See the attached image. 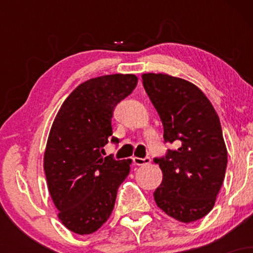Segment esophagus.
Instances as JSON below:
<instances>
[{"mask_svg": "<svg viewBox=\"0 0 253 253\" xmlns=\"http://www.w3.org/2000/svg\"><path fill=\"white\" fill-rule=\"evenodd\" d=\"M133 163L135 165H147L151 163L150 157H145V158H139V157H133Z\"/></svg>", "mask_w": 253, "mask_h": 253, "instance_id": "esophagus-1", "label": "esophagus"}]
</instances>
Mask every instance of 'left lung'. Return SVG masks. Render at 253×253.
Instances as JSON below:
<instances>
[{
	"label": "left lung",
	"instance_id": "left-lung-1",
	"mask_svg": "<svg viewBox=\"0 0 253 253\" xmlns=\"http://www.w3.org/2000/svg\"><path fill=\"white\" fill-rule=\"evenodd\" d=\"M141 78L163 124L164 141L178 145L153 159L163 172L155 201L178 221H196L214 207L225 178L227 150L219 117L195 84L165 74Z\"/></svg>",
	"mask_w": 253,
	"mask_h": 253
}]
</instances>
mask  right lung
Instances as JSON below:
<instances>
[{
	"label": "right lung",
	"instance_id": "add662e5",
	"mask_svg": "<svg viewBox=\"0 0 253 253\" xmlns=\"http://www.w3.org/2000/svg\"><path fill=\"white\" fill-rule=\"evenodd\" d=\"M134 75H107L86 81L69 95L52 124L43 170L58 217L74 233L97 231L112 214L130 159L103 157L112 139L117 104L134 90Z\"/></svg>",
	"mask_w": 253,
	"mask_h": 253
}]
</instances>
